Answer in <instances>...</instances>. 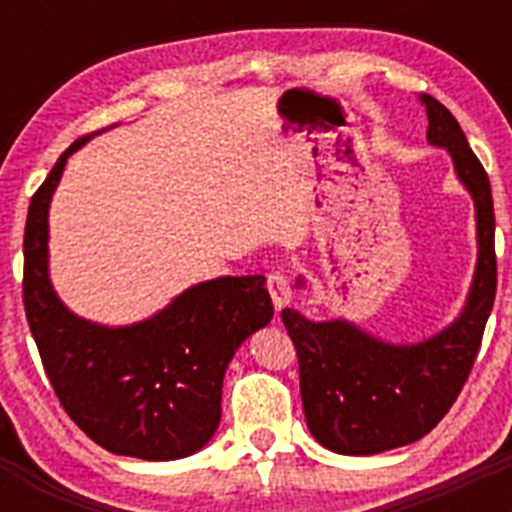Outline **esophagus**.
Instances as JSON below:
<instances>
[{
  "mask_svg": "<svg viewBox=\"0 0 512 512\" xmlns=\"http://www.w3.org/2000/svg\"><path fill=\"white\" fill-rule=\"evenodd\" d=\"M266 289H269L271 300H274V307L282 310L284 305H289L292 300V282H289L287 271L274 269L269 271V277H266Z\"/></svg>",
  "mask_w": 512,
  "mask_h": 512,
  "instance_id": "obj_1",
  "label": "esophagus"
}]
</instances>
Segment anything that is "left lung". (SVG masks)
Segmentation results:
<instances>
[{"label": "left lung", "instance_id": "obj_1", "mask_svg": "<svg viewBox=\"0 0 512 512\" xmlns=\"http://www.w3.org/2000/svg\"><path fill=\"white\" fill-rule=\"evenodd\" d=\"M428 140L449 148L456 174L477 205L479 261L469 302L451 328L418 346H390L343 320L310 323L282 310L297 348L307 428L338 454H379L408 446L433 431L469 379L495 305V210L485 166L469 148L456 117L423 94Z\"/></svg>", "mask_w": 512, "mask_h": 512}]
</instances>
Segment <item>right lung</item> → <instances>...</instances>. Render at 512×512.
Here are the masks:
<instances>
[{
	"mask_svg": "<svg viewBox=\"0 0 512 512\" xmlns=\"http://www.w3.org/2000/svg\"><path fill=\"white\" fill-rule=\"evenodd\" d=\"M71 143L27 207L22 302L61 408L102 449L169 461L200 451L220 423L225 366L274 315L261 274L197 284L130 328L71 315L48 282V202Z\"/></svg>",
	"mask_w": 512,
	"mask_h": 512,
	"instance_id": "1",
	"label": "right lung"
}]
</instances>
